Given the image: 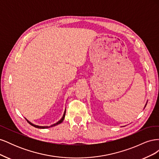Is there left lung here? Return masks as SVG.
Returning a JSON list of instances; mask_svg holds the SVG:
<instances>
[{
  "instance_id": "left-lung-1",
  "label": "left lung",
  "mask_w": 159,
  "mask_h": 159,
  "mask_svg": "<svg viewBox=\"0 0 159 159\" xmlns=\"http://www.w3.org/2000/svg\"><path fill=\"white\" fill-rule=\"evenodd\" d=\"M146 105H147V104H146ZM146 105H145V106H146Z\"/></svg>"
}]
</instances>
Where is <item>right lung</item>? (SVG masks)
I'll return each instance as SVG.
<instances>
[{"mask_svg":"<svg viewBox=\"0 0 159 159\" xmlns=\"http://www.w3.org/2000/svg\"><path fill=\"white\" fill-rule=\"evenodd\" d=\"M65 115H66V110H65V112H64V115H63V117H62V118L60 120V121H58V122H57L56 123H55V124H54V125H51V126H50V127H48V126H44V127H43V126H38V125H34V124H32V123H31L30 122H29L27 120V121H28V123H29V124H30L31 125H32L33 127H36V128H39V129H46V128H48V127H53V126H55V125H58V124H60V123H61L62 121H64V117H65Z\"/></svg>","mask_w":159,"mask_h":159,"instance_id":"add662e5","label":"right lung"}]
</instances>
